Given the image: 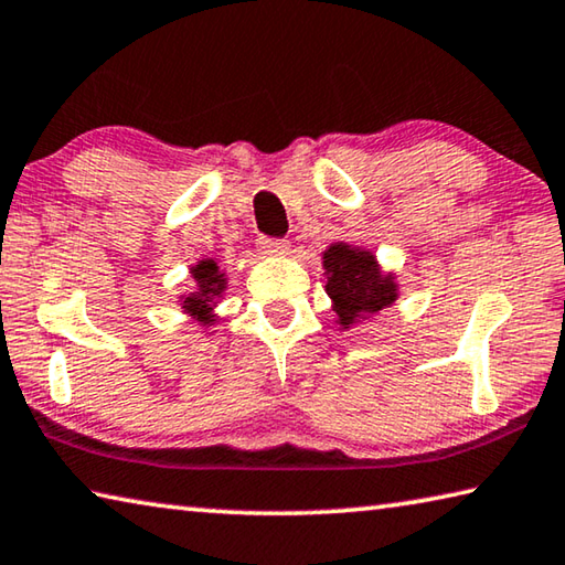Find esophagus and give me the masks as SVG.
<instances>
[{
    "instance_id": "34e87169",
    "label": "esophagus",
    "mask_w": 565,
    "mask_h": 565,
    "mask_svg": "<svg viewBox=\"0 0 565 565\" xmlns=\"http://www.w3.org/2000/svg\"><path fill=\"white\" fill-rule=\"evenodd\" d=\"M259 249L262 254H289V242L286 239H274V237H262L259 239Z\"/></svg>"
}]
</instances>
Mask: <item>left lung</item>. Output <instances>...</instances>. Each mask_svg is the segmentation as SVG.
Wrapping results in <instances>:
<instances>
[{
  "label": "left lung",
  "instance_id": "left-lung-1",
  "mask_svg": "<svg viewBox=\"0 0 565 565\" xmlns=\"http://www.w3.org/2000/svg\"><path fill=\"white\" fill-rule=\"evenodd\" d=\"M326 291L335 303L338 321L345 328L355 318L375 313L395 301L393 276H383L371 252L333 244L323 254Z\"/></svg>",
  "mask_w": 565,
  "mask_h": 565
}]
</instances>
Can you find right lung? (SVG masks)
I'll list each match as a JSON object with an SVG mask.
<instances>
[{"mask_svg": "<svg viewBox=\"0 0 565 565\" xmlns=\"http://www.w3.org/2000/svg\"><path fill=\"white\" fill-rule=\"evenodd\" d=\"M192 276L194 281H198V291L190 294L188 299L182 301V309L192 316H198L200 321H210L212 301L224 291V279L220 274V266L214 264V259H204L192 266Z\"/></svg>", "mask_w": 565, "mask_h": 565, "instance_id": "add662e5", "label": "right lung"}]
</instances>
